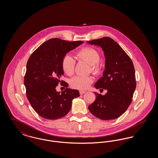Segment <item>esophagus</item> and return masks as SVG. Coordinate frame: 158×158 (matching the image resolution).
<instances>
[{
	"label": "esophagus",
	"instance_id": "obj_1",
	"mask_svg": "<svg viewBox=\"0 0 158 158\" xmlns=\"http://www.w3.org/2000/svg\"><path fill=\"white\" fill-rule=\"evenodd\" d=\"M85 92H86V90H81L79 91V93H80V94H81V95H83V94H85Z\"/></svg>",
	"mask_w": 158,
	"mask_h": 158
}]
</instances>
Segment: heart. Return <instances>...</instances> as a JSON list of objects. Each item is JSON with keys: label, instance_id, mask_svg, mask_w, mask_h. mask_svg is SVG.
I'll return each instance as SVG.
<instances>
[{"label": "heart", "instance_id": "heart-1", "mask_svg": "<svg viewBox=\"0 0 158 158\" xmlns=\"http://www.w3.org/2000/svg\"><path fill=\"white\" fill-rule=\"evenodd\" d=\"M77 56L80 59L86 61L91 65L92 70L95 74L99 75L102 73L103 66L99 61L100 54L97 50L91 47H86L79 50ZM75 64V60L73 57L69 54H66L62 60L61 67L66 75L71 76L74 73ZM93 81V78L90 76L77 75L72 78L70 84L72 87L76 89H86L89 87Z\"/></svg>", "mask_w": 158, "mask_h": 158}]
</instances>
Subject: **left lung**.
Returning <instances> with one entry per match:
<instances>
[{
	"mask_svg": "<svg viewBox=\"0 0 158 158\" xmlns=\"http://www.w3.org/2000/svg\"><path fill=\"white\" fill-rule=\"evenodd\" d=\"M87 43L100 47L104 51L105 70L94 86L99 90H107L104 95L94 92L96 99L88 109L101 120L116 119L126 112L132 101L136 87L133 62L120 45L111 38L105 37Z\"/></svg>",
	"mask_w": 158,
	"mask_h": 158,
	"instance_id": "obj_1",
	"label": "left lung"
}]
</instances>
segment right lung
Returning a JSON list of instances; mask_svg holds the SVG:
<instances>
[{
	"label": "right lung",
	"instance_id": "obj_1",
	"mask_svg": "<svg viewBox=\"0 0 158 158\" xmlns=\"http://www.w3.org/2000/svg\"><path fill=\"white\" fill-rule=\"evenodd\" d=\"M83 43L52 38L43 43L31 55L27 64L24 85L27 97L34 111L47 120L63 117L70 110L72 101L80 96L79 90L66 88L57 92L59 83L68 86L60 79L64 75L61 67L63 57Z\"/></svg>",
	"mask_w": 158,
	"mask_h": 158
}]
</instances>
